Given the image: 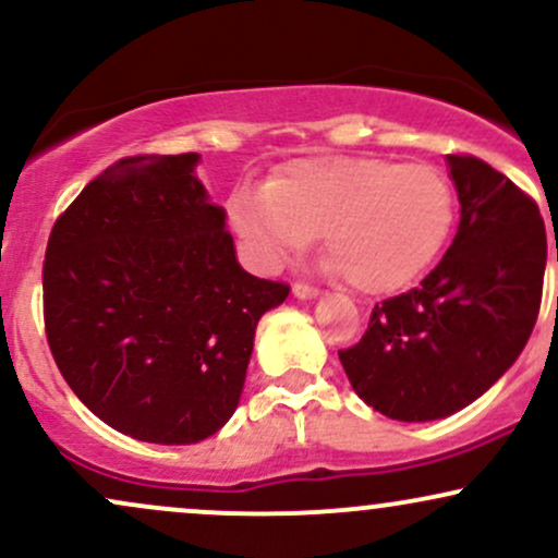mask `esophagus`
Returning <instances> with one entry per match:
<instances>
[{"label": "esophagus", "mask_w": 558, "mask_h": 558, "mask_svg": "<svg viewBox=\"0 0 558 558\" xmlns=\"http://www.w3.org/2000/svg\"><path fill=\"white\" fill-rule=\"evenodd\" d=\"M293 296H296V299H315V296H319V291L310 283H293Z\"/></svg>", "instance_id": "1"}]
</instances>
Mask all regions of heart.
Listing matches in <instances>:
<instances>
[{
    "instance_id": "b5f03b06",
    "label": "heart",
    "mask_w": 558,
    "mask_h": 558,
    "mask_svg": "<svg viewBox=\"0 0 558 558\" xmlns=\"http://www.w3.org/2000/svg\"><path fill=\"white\" fill-rule=\"evenodd\" d=\"M230 217L259 265L278 267L323 233L325 254L345 283L393 293L444 252L457 194L430 162L310 157L286 165L259 194L235 196Z\"/></svg>"
}]
</instances>
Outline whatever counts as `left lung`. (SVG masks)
<instances>
[{
	"label": "left lung",
	"mask_w": 558,
	"mask_h": 558,
	"mask_svg": "<svg viewBox=\"0 0 558 558\" xmlns=\"http://www.w3.org/2000/svg\"><path fill=\"white\" fill-rule=\"evenodd\" d=\"M448 165L462 204L453 243L417 288L375 304L360 343L338 351L360 399L390 420H440L483 396L541 312L546 226L535 198L472 155Z\"/></svg>",
	"instance_id": "1"
}]
</instances>
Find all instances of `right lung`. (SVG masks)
I'll list each match as a JSON object with an SVG mask.
<instances>
[{
	"instance_id": "obj_1",
	"label": "right lung",
	"mask_w": 558,
	"mask_h": 558,
	"mask_svg": "<svg viewBox=\"0 0 558 558\" xmlns=\"http://www.w3.org/2000/svg\"><path fill=\"white\" fill-rule=\"evenodd\" d=\"M198 155H133L57 217L44 330L101 422L146 444H198L235 412L259 317L288 283L241 270Z\"/></svg>"
}]
</instances>
